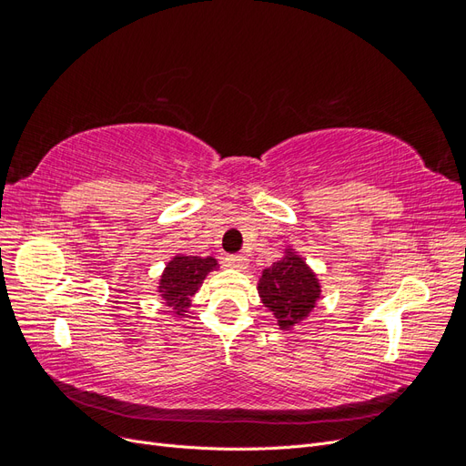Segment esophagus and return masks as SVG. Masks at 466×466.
<instances>
[{
    "label": "esophagus",
    "mask_w": 466,
    "mask_h": 466,
    "mask_svg": "<svg viewBox=\"0 0 466 466\" xmlns=\"http://www.w3.org/2000/svg\"><path fill=\"white\" fill-rule=\"evenodd\" d=\"M225 266L233 268V270H247L248 268V258L241 257V255H233L225 258Z\"/></svg>",
    "instance_id": "esophagus-1"
}]
</instances>
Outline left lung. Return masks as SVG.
<instances>
[{
	"label": "left lung",
	"mask_w": 466,
	"mask_h": 466,
	"mask_svg": "<svg viewBox=\"0 0 466 466\" xmlns=\"http://www.w3.org/2000/svg\"><path fill=\"white\" fill-rule=\"evenodd\" d=\"M262 305L281 330H291L313 313L320 299V279L298 250L288 247L284 257L264 268L258 278Z\"/></svg>",
	"instance_id": "1"
}]
</instances>
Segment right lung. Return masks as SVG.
I'll list each match as a JSON object with an SVG mask.
<instances>
[{
    "instance_id": "1",
    "label": "right lung",
    "mask_w": 466,
    "mask_h": 466,
    "mask_svg": "<svg viewBox=\"0 0 466 466\" xmlns=\"http://www.w3.org/2000/svg\"><path fill=\"white\" fill-rule=\"evenodd\" d=\"M219 264L214 257H194V255H177L165 264V270L159 276L157 293L161 299L171 307L173 317H185L190 313L192 295L198 293L204 279L209 272L218 270Z\"/></svg>"
}]
</instances>
